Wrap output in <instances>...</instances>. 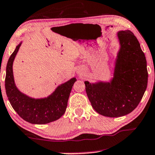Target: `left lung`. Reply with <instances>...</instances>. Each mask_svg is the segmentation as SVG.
I'll return each instance as SVG.
<instances>
[{"instance_id": "left-lung-1", "label": "left lung", "mask_w": 155, "mask_h": 155, "mask_svg": "<svg viewBox=\"0 0 155 155\" xmlns=\"http://www.w3.org/2000/svg\"><path fill=\"white\" fill-rule=\"evenodd\" d=\"M119 48L113 77L109 81H85L86 92L99 114L119 117L132 112L147 87V61L137 38L130 30L117 32Z\"/></svg>"}]
</instances>
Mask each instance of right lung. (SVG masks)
Returning a JSON list of instances; mask_svg holds the SVG:
<instances>
[{"mask_svg":"<svg viewBox=\"0 0 155 155\" xmlns=\"http://www.w3.org/2000/svg\"><path fill=\"white\" fill-rule=\"evenodd\" d=\"M21 44L17 45L7 63L5 87L8 99L18 114L31 124H45L57 120L65 113L76 79L73 77L58 85L46 97L36 99L23 93L15 85L13 71V61Z\"/></svg>","mask_w":155,"mask_h":155,"instance_id":"obj_1","label":"right lung"}]
</instances>
